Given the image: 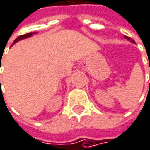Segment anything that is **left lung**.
I'll use <instances>...</instances> for the list:
<instances>
[{
  "label": "left lung",
  "mask_w": 150,
  "mask_h": 150,
  "mask_svg": "<svg viewBox=\"0 0 150 150\" xmlns=\"http://www.w3.org/2000/svg\"><path fill=\"white\" fill-rule=\"evenodd\" d=\"M125 37V39H126L127 40H129V41H131V42H132V43H135V41L133 40V39H131L130 37H127V36H124Z\"/></svg>",
  "instance_id": "8db88e82"
}]
</instances>
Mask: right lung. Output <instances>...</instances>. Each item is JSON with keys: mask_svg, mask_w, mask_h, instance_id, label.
<instances>
[{"mask_svg": "<svg viewBox=\"0 0 150 150\" xmlns=\"http://www.w3.org/2000/svg\"><path fill=\"white\" fill-rule=\"evenodd\" d=\"M36 33L34 32V33H26V34H24V35H21V36H18L15 40H14V42H13V44H15V43H16L17 41H19V40H24V39H26V38H29V37H31V36H33V34H35ZM1 81V80H0Z\"/></svg>", "mask_w": 150, "mask_h": 150, "instance_id": "add662e5", "label": "right lung"}]
</instances>
